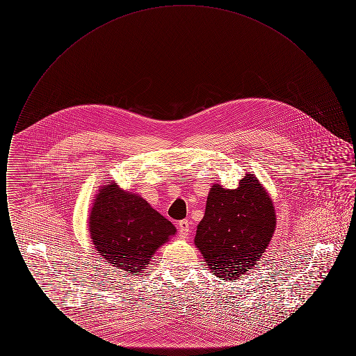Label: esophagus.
I'll use <instances>...</instances> for the list:
<instances>
[{
	"label": "esophagus",
	"mask_w": 356,
	"mask_h": 356,
	"mask_svg": "<svg viewBox=\"0 0 356 356\" xmlns=\"http://www.w3.org/2000/svg\"><path fill=\"white\" fill-rule=\"evenodd\" d=\"M189 232H191V224H189V221H179V234H180V237L184 238V237L189 235Z\"/></svg>",
	"instance_id": "esophagus-1"
}]
</instances>
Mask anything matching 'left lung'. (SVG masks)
<instances>
[{
	"label": "left lung",
	"mask_w": 356,
	"mask_h": 356,
	"mask_svg": "<svg viewBox=\"0 0 356 356\" xmlns=\"http://www.w3.org/2000/svg\"><path fill=\"white\" fill-rule=\"evenodd\" d=\"M276 228L273 202L252 173L236 189L213 184L205 213L197 225L195 245L212 275L236 280L252 271Z\"/></svg>",
	"instance_id": "8db88e82"
}]
</instances>
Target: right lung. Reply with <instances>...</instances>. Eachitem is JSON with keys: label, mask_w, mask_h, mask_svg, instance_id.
<instances>
[{"label": "right lung", "mask_w": 356, "mask_h": 356, "mask_svg": "<svg viewBox=\"0 0 356 356\" xmlns=\"http://www.w3.org/2000/svg\"><path fill=\"white\" fill-rule=\"evenodd\" d=\"M89 232L96 251L115 270L141 275L176 228L141 196L109 181L92 205Z\"/></svg>", "instance_id": "right-lung-1"}]
</instances>
